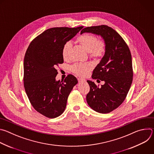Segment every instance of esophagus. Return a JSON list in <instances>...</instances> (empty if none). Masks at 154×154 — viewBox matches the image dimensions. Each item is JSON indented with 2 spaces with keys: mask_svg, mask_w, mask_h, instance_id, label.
Returning <instances> with one entry per match:
<instances>
[{
  "mask_svg": "<svg viewBox=\"0 0 154 154\" xmlns=\"http://www.w3.org/2000/svg\"><path fill=\"white\" fill-rule=\"evenodd\" d=\"M78 81L79 83H81V82H85V80H83L82 79H78Z\"/></svg>",
  "mask_w": 154,
  "mask_h": 154,
  "instance_id": "obj_1",
  "label": "esophagus"
}]
</instances>
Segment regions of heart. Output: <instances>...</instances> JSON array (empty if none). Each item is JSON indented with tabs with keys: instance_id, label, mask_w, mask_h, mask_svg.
<instances>
[{
	"instance_id": "b5f03b06",
	"label": "heart",
	"mask_w": 154,
	"mask_h": 154,
	"mask_svg": "<svg viewBox=\"0 0 154 154\" xmlns=\"http://www.w3.org/2000/svg\"><path fill=\"white\" fill-rule=\"evenodd\" d=\"M78 42L88 51L93 57H101L105 49V42L102 39H97L96 36L91 33H84L77 38ZM71 46L70 42H66L62 49V56L64 59L67 58ZM93 68L90 62L77 63L72 66V71L76 75L83 77L88 73Z\"/></svg>"
}]
</instances>
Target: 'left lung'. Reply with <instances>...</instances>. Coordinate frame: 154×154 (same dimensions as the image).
<instances>
[{
	"label": "left lung",
	"mask_w": 154,
	"mask_h": 154,
	"mask_svg": "<svg viewBox=\"0 0 154 154\" xmlns=\"http://www.w3.org/2000/svg\"><path fill=\"white\" fill-rule=\"evenodd\" d=\"M83 33L100 35L105 42V54L92 74L93 79L105 83L99 88L94 82L87 80L90 91L86 95V101L96 112L108 113L122 104L132 83L131 53L119 34L107 26L88 27L80 34Z\"/></svg>",
	"instance_id": "left-lung-1"
}]
</instances>
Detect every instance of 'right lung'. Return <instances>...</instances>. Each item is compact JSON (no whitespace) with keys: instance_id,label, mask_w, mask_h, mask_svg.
Here are the masks:
<instances>
[{"instance_id":"1","label":"right lung","mask_w":154,"mask_h":154,"mask_svg":"<svg viewBox=\"0 0 154 154\" xmlns=\"http://www.w3.org/2000/svg\"><path fill=\"white\" fill-rule=\"evenodd\" d=\"M54 27L46 30L30 44L24 60V86L36 111L49 118L60 116L68 97L78 83L74 75L56 80L57 67L64 61L62 49L83 28Z\"/></svg>"}]
</instances>
